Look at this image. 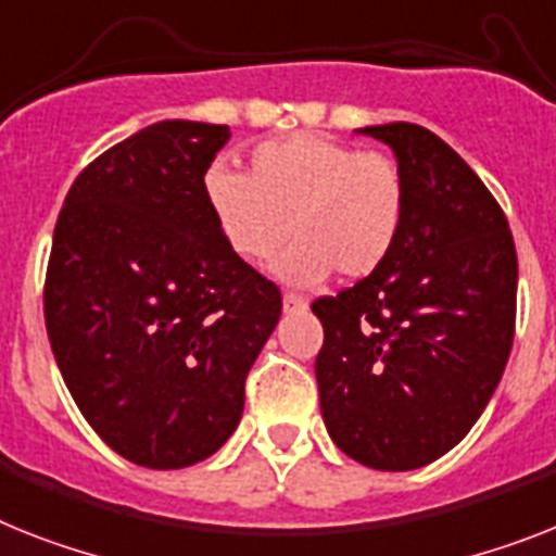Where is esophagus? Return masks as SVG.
<instances>
[{"instance_id":"obj_1","label":"esophagus","mask_w":556,"mask_h":556,"mask_svg":"<svg viewBox=\"0 0 556 556\" xmlns=\"http://www.w3.org/2000/svg\"><path fill=\"white\" fill-rule=\"evenodd\" d=\"M306 309V298L298 292H283V312H301Z\"/></svg>"}]
</instances>
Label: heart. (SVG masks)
<instances>
[{
  "instance_id": "b5f03b06",
  "label": "heart",
  "mask_w": 556,
  "mask_h": 556,
  "mask_svg": "<svg viewBox=\"0 0 556 556\" xmlns=\"http://www.w3.org/2000/svg\"><path fill=\"white\" fill-rule=\"evenodd\" d=\"M204 199L238 258L264 264L292 232L283 278L312 283L334 269L355 281L392 255L409 187L394 155L301 130L252 147L247 176L206 169Z\"/></svg>"
}]
</instances>
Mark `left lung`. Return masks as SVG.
Segmentation results:
<instances>
[{"label": "left lung", "mask_w": 556, "mask_h": 556, "mask_svg": "<svg viewBox=\"0 0 556 556\" xmlns=\"http://www.w3.org/2000/svg\"><path fill=\"white\" fill-rule=\"evenodd\" d=\"M364 132L397 155L409 204L392 255L312 301L320 415L352 460L409 471L454 448L492 401L517 320V250L475 169L420 124Z\"/></svg>", "instance_id": "obj_1"}]
</instances>
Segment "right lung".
Masks as SVG:
<instances>
[{"label": "right lung", "mask_w": 556, "mask_h": 556, "mask_svg": "<svg viewBox=\"0 0 556 556\" xmlns=\"http://www.w3.org/2000/svg\"><path fill=\"white\" fill-rule=\"evenodd\" d=\"M227 124L159 122L73 181L53 229L45 324L93 432L144 469L215 454L281 318V289L238 258L204 199Z\"/></svg>", "instance_id": "obj_1"}]
</instances>
